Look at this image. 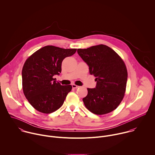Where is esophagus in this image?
Here are the masks:
<instances>
[{"mask_svg":"<svg viewBox=\"0 0 155 155\" xmlns=\"http://www.w3.org/2000/svg\"><path fill=\"white\" fill-rule=\"evenodd\" d=\"M72 88H74V89H77V88L79 87L78 86H77V85H76V84H72Z\"/></svg>","mask_w":155,"mask_h":155,"instance_id":"34e87169","label":"esophagus"}]
</instances>
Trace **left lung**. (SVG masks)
<instances>
[{
  "mask_svg": "<svg viewBox=\"0 0 155 155\" xmlns=\"http://www.w3.org/2000/svg\"><path fill=\"white\" fill-rule=\"evenodd\" d=\"M77 52L97 81L95 87L87 88V95L83 98L86 108L97 115L114 111L126 90L128 73L124 61L114 50L104 44L78 48Z\"/></svg>",
  "mask_w": 155,
  "mask_h": 155,
  "instance_id": "obj_1",
  "label": "left lung"
}]
</instances>
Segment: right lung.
<instances>
[{"mask_svg":"<svg viewBox=\"0 0 155 155\" xmlns=\"http://www.w3.org/2000/svg\"><path fill=\"white\" fill-rule=\"evenodd\" d=\"M77 48L64 49L47 45L25 61L22 71V89L30 105L37 111L50 114L63 104L71 85L62 86L54 78L61 72L63 60L73 55Z\"/></svg>","mask_w":155,"mask_h":155,"instance_id":"1","label":"right lung"}]
</instances>
